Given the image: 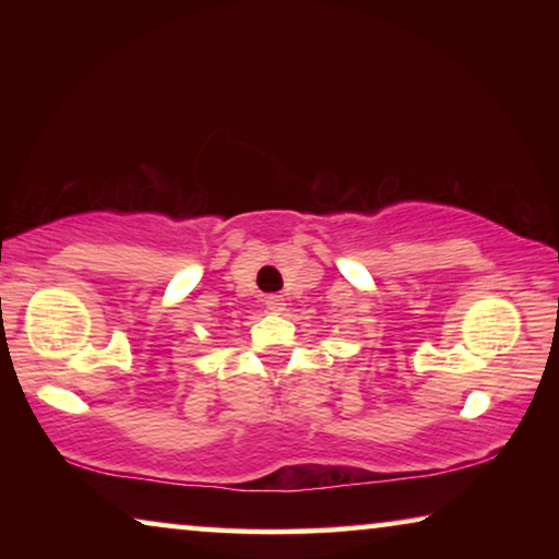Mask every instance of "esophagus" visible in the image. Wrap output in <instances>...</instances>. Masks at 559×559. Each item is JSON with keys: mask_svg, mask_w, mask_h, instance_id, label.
Instances as JSON below:
<instances>
[{"mask_svg": "<svg viewBox=\"0 0 559 559\" xmlns=\"http://www.w3.org/2000/svg\"><path fill=\"white\" fill-rule=\"evenodd\" d=\"M264 305H266V310H270V312H282V310H285L287 300L282 295H266Z\"/></svg>", "mask_w": 559, "mask_h": 559, "instance_id": "obj_1", "label": "esophagus"}]
</instances>
